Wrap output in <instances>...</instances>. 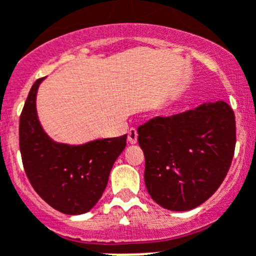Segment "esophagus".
<instances>
[{
  "instance_id": "1",
  "label": "esophagus",
  "mask_w": 256,
  "mask_h": 256,
  "mask_svg": "<svg viewBox=\"0 0 256 256\" xmlns=\"http://www.w3.org/2000/svg\"><path fill=\"white\" fill-rule=\"evenodd\" d=\"M128 142L136 144L137 142V130L134 128H130L128 130Z\"/></svg>"
}]
</instances>
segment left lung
I'll return each mask as SVG.
<instances>
[{"mask_svg": "<svg viewBox=\"0 0 256 256\" xmlns=\"http://www.w3.org/2000/svg\"><path fill=\"white\" fill-rule=\"evenodd\" d=\"M145 156V186L168 210H190L217 191L236 148V118L224 100L172 116H157L137 128Z\"/></svg>", "mask_w": 256, "mask_h": 256, "instance_id": "1", "label": "left lung"}]
</instances>
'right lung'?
<instances>
[{
	"mask_svg": "<svg viewBox=\"0 0 256 256\" xmlns=\"http://www.w3.org/2000/svg\"><path fill=\"white\" fill-rule=\"evenodd\" d=\"M32 85L19 119V148L27 178L38 195L65 214H82L102 198L114 162L124 150L126 134L81 145L56 142L40 124L38 88Z\"/></svg>",
	"mask_w": 256,
	"mask_h": 256,
	"instance_id": "right-lung-1",
	"label": "right lung"
}]
</instances>
